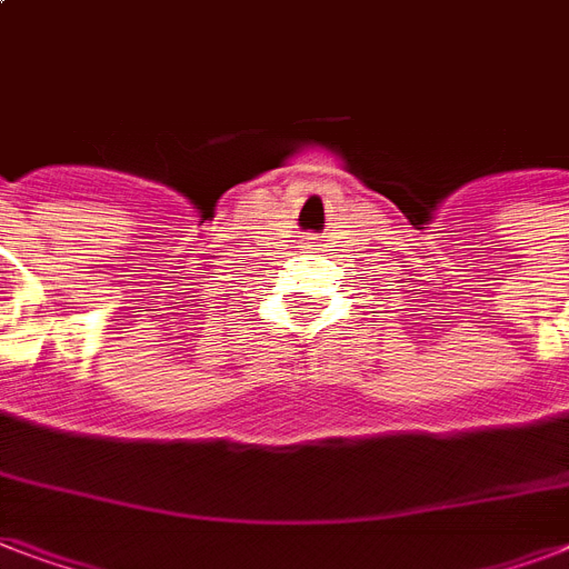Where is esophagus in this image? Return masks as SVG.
Wrapping results in <instances>:
<instances>
[{"instance_id":"1","label":"esophagus","mask_w":569,"mask_h":569,"mask_svg":"<svg viewBox=\"0 0 569 569\" xmlns=\"http://www.w3.org/2000/svg\"><path fill=\"white\" fill-rule=\"evenodd\" d=\"M310 241H312V239H310Z\"/></svg>"}]
</instances>
